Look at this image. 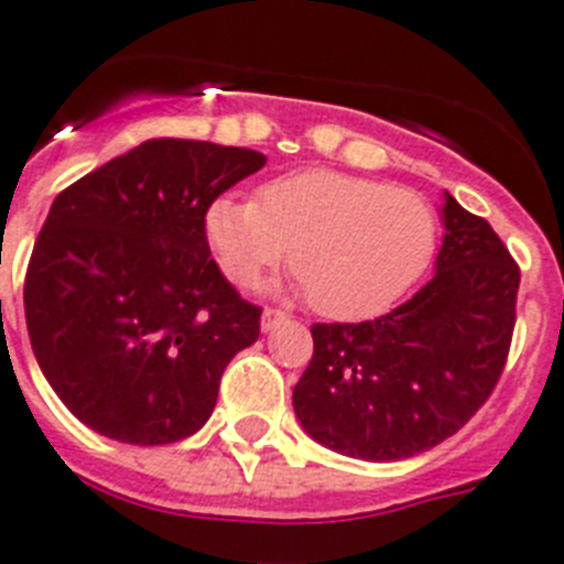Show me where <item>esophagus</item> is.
Wrapping results in <instances>:
<instances>
[{
	"label": "esophagus",
	"instance_id": "esophagus-1",
	"mask_svg": "<svg viewBox=\"0 0 564 564\" xmlns=\"http://www.w3.org/2000/svg\"><path fill=\"white\" fill-rule=\"evenodd\" d=\"M282 322H285V314H282V311L264 307V311H262V330H264V334H271V330L276 328V325H282Z\"/></svg>",
	"mask_w": 564,
	"mask_h": 564
}]
</instances>
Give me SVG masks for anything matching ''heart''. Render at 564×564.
<instances>
[{
	"label": "heart",
	"instance_id": "b5f03b06",
	"mask_svg": "<svg viewBox=\"0 0 564 564\" xmlns=\"http://www.w3.org/2000/svg\"><path fill=\"white\" fill-rule=\"evenodd\" d=\"M205 236L225 276L253 285L291 250L316 314L370 319L391 311L436 253L440 225L413 191L339 171L288 173L259 199L216 196Z\"/></svg>",
	"mask_w": 564,
	"mask_h": 564
}]
</instances>
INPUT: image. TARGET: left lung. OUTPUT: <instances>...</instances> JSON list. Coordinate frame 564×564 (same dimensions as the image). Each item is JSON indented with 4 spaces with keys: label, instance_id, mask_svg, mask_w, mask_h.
I'll list each match as a JSON object with an SVG mask.
<instances>
[{
    "label": "left lung",
    "instance_id": "8db88e82",
    "mask_svg": "<svg viewBox=\"0 0 564 564\" xmlns=\"http://www.w3.org/2000/svg\"><path fill=\"white\" fill-rule=\"evenodd\" d=\"M436 273L391 314L314 325L293 388L311 440L336 454L397 462L454 436L485 405L511 348L519 268L494 228L445 191Z\"/></svg>",
    "mask_w": 564,
    "mask_h": 564
}]
</instances>
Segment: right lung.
<instances>
[{
  "label": "right lung",
  "mask_w": 564,
  "mask_h": 564,
  "mask_svg": "<svg viewBox=\"0 0 564 564\" xmlns=\"http://www.w3.org/2000/svg\"><path fill=\"white\" fill-rule=\"evenodd\" d=\"M262 165L248 148L151 139L53 199L28 264V336L90 431L167 445L210 420L228 362L259 339L262 307L210 259L205 214Z\"/></svg>",
  "instance_id": "right-lung-1"
}]
</instances>
